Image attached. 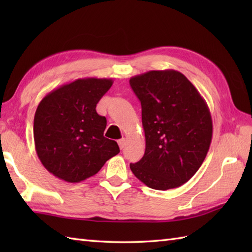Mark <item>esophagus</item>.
<instances>
[{
  "mask_svg": "<svg viewBox=\"0 0 252 252\" xmlns=\"http://www.w3.org/2000/svg\"><path fill=\"white\" fill-rule=\"evenodd\" d=\"M118 144H119L120 149H123L126 146V138H121V140L118 141Z\"/></svg>",
  "mask_w": 252,
  "mask_h": 252,
  "instance_id": "1",
  "label": "esophagus"
}]
</instances>
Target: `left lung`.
<instances>
[{
	"label": "left lung",
	"instance_id": "8db88e82",
	"mask_svg": "<svg viewBox=\"0 0 252 252\" xmlns=\"http://www.w3.org/2000/svg\"><path fill=\"white\" fill-rule=\"evenodd\" d=\"M142 105L145 154L130 168L158 190L176 189L200 168L212 140L206 100L183 73L152 70L130 79Z\"/></svg>",
	"mask_w": 252,
	"mask_h": 252
}]
</instances>
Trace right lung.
<instances>
[{"instance_id":"add662e5","label":"right lung","mask_w":252,"mask_h":252,"mask_svg":"<svg viewBox=\"0 0 252 252\" xmlns=\"http://www.w3.org/2000/svg\"><path fill=\"white\" fill-rule=\"evenodd\" d=\"M112 82L77 79L40 101L33 121L35 151L56 178L69 183L84 181L120 153L117 142L104 136L106 118L96 112V105Z\"/></svg>"}]
</instances>
